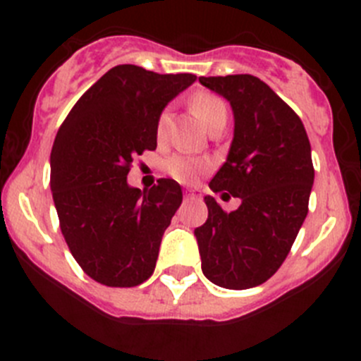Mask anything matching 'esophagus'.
Wrapping results in <instances>:
<instances>
[{"label": "esophagus", "mask_w": 361, "mask_h": 361, "mask_svg": "<svg viewBox=\"0 0 361 361\" xmlns=\"http://www.w3.org/2000/svg\"><path fill=\"white\" fill-rule=\"evenodd\" d=\"M185 199H190V201H197V199H201V192H199L197 188H190V190L185 192Z\"/></svg>", "instance_id": "1"}]
</instances>
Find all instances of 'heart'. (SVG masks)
Instances as JSON below:
<instances>
[{
	"instance_id": "heart-1",
	"label": "heart",
	"mask_w": 361,
	"mask_h": 361,
	"mask_svg": "<svg viewBox=\"0 0 361 361\" xmlns=\"http://www.w3.org/2000/svg\"><path fill=\"white\" fill-rule=\"evenodd\" d=\"M192 110L197 113L199 118L202 120L204 126L207 129H213L214 126L221 122H227L228 116V108L227 103L221 99L220 96H216L214 92H207V90H201V92H195L190 99ZM167 126H169V111H162L157 118V127H155V134H157V140L162 143L167 137ZM209 167V162L206 159L201 157H192V155H183L176 154L173 155L166 162V171L180 183H194L204 171Z\"/></svg>"
}]
</instances>
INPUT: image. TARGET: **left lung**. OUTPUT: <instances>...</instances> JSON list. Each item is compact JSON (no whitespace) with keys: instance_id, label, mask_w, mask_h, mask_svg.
Wrapping results in <instances>:
<instances>
[{"instance_id":"8db88e82","label":"left lung","mask_w":361,"mask_h":361,"mask_svg":"<svg viewBox=\"0 0 361 361\" xmlns=\"http://www.w3.org/2000/svg\"><path fill=\"white\" fill-rule=\"evenodd\" d=\"M199 82L234 111V140L209 188L241 199L227 213L211 195L204 197L207 220L194 232L202 272L221 288H253L281 267L307 216L311 145L297 113L257 76H201Z\"/></svg>"}]
</instances>
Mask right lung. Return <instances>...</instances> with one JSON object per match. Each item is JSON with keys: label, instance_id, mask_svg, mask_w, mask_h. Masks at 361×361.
I'll list each match as a JSON object with an SVG mask.
<instances>
[{"label": "right lung", "instance_id": "add662e5", "mask_svg": "<svg viewBox=\"0 0 361 361\" xmlns=\"http://www.w3.org/2000/svg\"><path fill=\"white\" fill-rule=\"evenodd\" d=\"M195 80L120 64L76 101L57 130L50 188L61 232L83 272L101 285L130 288L154 274L183 194L169 178L150 190L133 188L127 174L136 155L157 148L166 104Z\"/></svg>", "mask_w": 361, "mask_h": 361}]
</instances>
